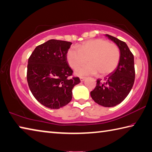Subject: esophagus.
Wrapping results in <instances>:
<instances>
[{
    "label": "esophagus",
    "mask_w": 152,
    "mask_h": 152,
    "mask_svg": "<svg viewBox=\"0 0 152 152\" xmlns=\"http://www.w3.org/2000/svg\"><path fill=\"white\" fill-rule=\"evenodd\" d=\"M80 81L81 82H83V81H84L85 80H86V78H85V77H80Z\"/></svg>",
    "instance_id": "esophagus-1"
}]
</instances>
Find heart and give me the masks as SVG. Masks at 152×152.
<instances>
[{
    "label": "heart",
    "mask_w": 152,
    "mask_h": 152,
    "mask_svg": "<svg viewBox=\"0 0 152 152\" xmlns=\"http://www.w3.org/2000/svg\"><path fill=\"white\" fill-rule=\"evenodd\" d=\"M120 52L116 46L102 39H94L82 43L78 48L73 47L68 51L67 60L69 65L77 69L78 76L94 75L98 73L102 76L109 74L114 71L119 63Z\"/></svg>",
    "instance_id": "b5f03b06"
}]
</instances>
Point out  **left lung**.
<instances>
[{
	"label": "left lung",
	"mask_w": 152,
	"mask_h": 152,
	"mask_svg": "<svg viewBox=\"0 0 152 152\" xmlns=\"http://www.w3.org/2000/svg\"><path fill=\"white\" fill-rule=\"evenodd\" d=\"M120 50V61L115 70L103 80H97L94 90L90 92L96 103L104 107L120 104L129 94L135 80L134 56L126 42L109 34H105Z\"/></svg>",
	"instance_id": "1"
}]
</instances>
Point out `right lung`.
Segmentation results:
<instances>
[{
    "label": "right lung",
    "mask_w": 152,
    "mask_h": 152,
    "mask_svg": "<svg viewBox=\"0 0 152 152\" xmlns=\"http://www.w3.org/2000/svg\"><path fill=\"white\" fill-rule=\"evenodd\" d=\"M72 42L49 40L36 47L30 56L27 81L38 102L50 109H59L72 98V89L80 80L71 78L73 71L67 61Z\"/></svg>",
    "instance_id": "right-lung-1"
}]
</instances>
